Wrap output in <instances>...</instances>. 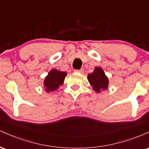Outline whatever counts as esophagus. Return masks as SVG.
<instances>
[{
  "label": "esophagus",
  "mask_w": 149,
  "mask_h": 149,
  "mask_svg": "<svg viewBox=\"0 0 149 149\" xmlns=\"http://www.w3.org/2000/svg\"><path fill=\"white\" fill-rule=\"evenodd\" d=\"M83 71H84V69H80L79 70H74V72L79 73H83Z\"/></svg>",
  "instance_id": "obj_1"
}]
</instances>
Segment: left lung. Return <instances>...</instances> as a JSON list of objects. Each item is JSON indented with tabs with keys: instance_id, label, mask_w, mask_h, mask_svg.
<instances>
[{
	"instance_id": "left-lung-1",
	"label": "left lung",
	"mask_w": 149,
	"mask_h": 149,
	"mask_svg": "<svg viewBox=\"0 0 149 149\" xmlns=\"http://www.w3.org/2000/svg\"><path fill=\"white\" fill-rule=\"evenodd\" d=\"M88 78L95 92H100L102 90H107L108 88L109 80L103 70L100 67L95 68L93 73L88 75Z\"/></svg>"
}]
</instances>
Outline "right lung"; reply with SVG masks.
Here are the masks:
<instances>
[{"label": "right lung", "mask_w": 149, "mask_h": 149, "mask_svg": "<svg viewBox=\"0 0 149 149\" xmlns=\"http://www.w3.org/2000/svg\"><path fill=\"white\" fill-rule=\"evenodd\" d=\"M66 76V72H62L56 69L51 70L44 80L45 91L48 92L57 90L60 85H63Z\"/></svg>", "instance_id": "obj_1"}]
</instances>
